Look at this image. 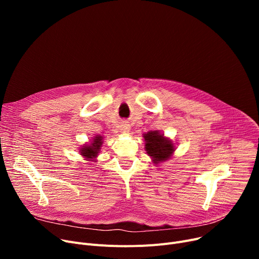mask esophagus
<instances>
[{"label": "esophagus", "mask_w": 259, "mask_h": 259, "mask_svg": "<svg viewBox=\"0 0 259 259\" xmlns=\"http://www.w3.org/2000/svg\"><path fill=\"white\" fill-rule=\"evenodd\" d=\"M131 130V127H130V124L128 121H122L121 125H120V131L122 133H129Z\"/></svg>", "instance_id": "34e87169"}]
</instances>
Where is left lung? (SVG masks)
I'll list each match as a JSON object with an SVG mask.
<instances>
[{
  "label": "left lung",
  "mask_w": 259,
  "mask_h": 259,
  "mask_svg": "<svg viewBox=\"0 0 259 259\" xmlns=\"http://www.w3.org/2000/svg\"><path fill=\"white\" fill-rule=\"evenodd\" d=\"M145 149L147 154L152 158L153 164L157 165L159 162L169 159L174 152V144L164 134L158 131H149L144 134Z\"/></svg>",
  "instance_id": "8db88e82"
}]
</instances>
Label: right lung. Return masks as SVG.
<instances>
[{"instance_id": "1", "label": "right lung", "mask_w": 259, "mask_h": 259, "mask_svg": "<svg viewBox=\"0 0 259 259\" xmlns=\"http://www.w3.org/2000/svg\"><path fill=\"white\" fill-rule=\"evenodd\" d=\"M102 145H103V137L99 135V137L93 138L91 143L81 147L79 149V153L81 156L86 158V160L95 161V158H97V156L100 153Z\"/></svg>"}]
</instances>
